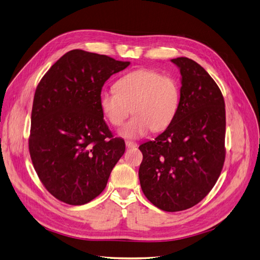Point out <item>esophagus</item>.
<instances>
[{
	"label": "esophagus",
	"mask_w": 260,
	"mask_h": 260,
	"mask_svg": "<svg viewBox=\"0 0 260 260\" xmlns=\"http://www.w3.org/2000/svg\"><path fill=\"white\" fill-rule=\"evenodd\" d=\"M125 145H126L127 148H136L137 147V143L134 142V141H131V140L125 141Z\"/></svg>",
	"instance_id": "1"
}]
</instances>
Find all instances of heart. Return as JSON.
<instances>
[{"label": "heart", "instance_id": "b5f03b06", "mask_svg": "<svg viewBox=\"0 0 260 260\" xmlns=\"http://www.w3.org/2000/svg\"><path fill=\"white\" fill-rule=\"evenodd\" d=\"M115 90L100 94L102 113L113 126H120L128 115L134 117L121 128V136L137 138L149 131L161 132L175 120L181 102L178 81L154 70L133 71L115 82Z\"/></svg>", "mask_w": 260, "mask_h": 260}]
</instances>
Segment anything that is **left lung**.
<instances>
[{
	"mask_svg": "<svg viewBox=\"0 0 260 260\" xmlns=\"http://www.w3.org/2000/svg\"><path fill=\"white\" fill-rule=\"evenodd\" d=\"M181 102L175 120L142 143L139 181L143 194L162 211L186 210L215 185L225 161V102L211 76L188 57H177Z\"/></svg>",
	"mask_w": 260,
	"mask_h": 260,
	"instance_id": "1",
	"label": "left lung"
}]
</instances>
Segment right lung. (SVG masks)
I'll use <instances>...</instances> for the list:
<instances>
[{
  "mask_svg": "<svg viewBox=\"0 0 260 260\" xmlns=\"http://www.w3.org/2000/svg\"><path fill=\"white\" fill-rule=\"evenodd\" d=\"M129 64L75 49L37 85L28 150L44 186L65 204L81 206L98 197L124 154V140L113 138L104 121L100 94L110 76Z\"/></svg>",
  "mask_w": 260,
  "mask_h": 260,
  "instance_id": "add662e5",
  "label": "right lung"
}]
</instances>
